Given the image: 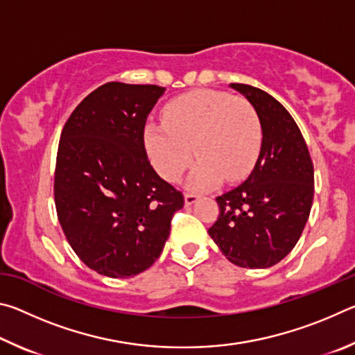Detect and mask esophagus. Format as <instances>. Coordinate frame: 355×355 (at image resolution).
<instances>
[{
    "label": "esophagus",
    "mask_w": 355,
    "mask_h": 355,
    "mask_svg": "<svg viewBox=\"0 0 355 355\" xmlns=\"http://www.w3.org/2000/svg\"><path fill=\"white\" fill-rule=\"evenodd\" d=\"M197 200H199V196H196V194H184V205L186 207L192 205V203H196Z\"/></svg>",
    "instance_id": "1"
}]
</instances>
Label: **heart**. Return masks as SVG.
<instances>
[{
  "label": "heart",
  "instance_id": "b5f03b06",
  "mask_svg": "<svg viewBox=\"0 0 355 355\" xmlns=\"http://www.w3.org/2000/svg\"><path fill=\"white\" fill-rule=\"evenodd\" d=\"M163 119L146 125L144 147L153 169L167 182H178L196 153L200 159L188 180L192 191L214 189L224 178L239 182L254 169L261 123L249 100L200 89L172 100Z\"/></svg>",
  "mask_w": 355,
  "mask_h": 355
}]
</instances>
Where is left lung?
I'll return each mask as SVG.
<instances>
[{"mask_svg":"<svg viewBox=\"0 0 355 355\" xmlns=\"http://www.w3.org/2000/svg\"><path fill=\"white\" fill-rule=\"evenodd\" d=\"M230 87L257 110L261 150L249 178L216 197L219 216L208 233L236 266L271 268L290 254L307 224L313 163L299 127L277 100L249 84L232 83Z\"/></svg>","mask_w":355,"mask_h":355,"instance_id":"1","label":"left lung"}]
</instances>
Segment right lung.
Instances as JSON below:
<instances>
[{
    "instance_id": "add662e5",
    "label": "right lung",
    "mask_w": 355,
    "mask_h": 355,
    "mask_svg": "<svg viewBox=\"0 0 355 355\" xmlns=\"http://www.w3.org/2000/svg\"><path fill=\"white\" fill-rule=\"evenodd\" d=\"M166 87L106 83L65 122L55 171L58 219L101 275L127 279L158 260L184 197L150 166L144 128Z\"/></svg>"
}]
</instances>
